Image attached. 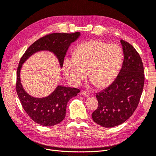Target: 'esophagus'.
<instances>
[{"mask_svg": "<svg viewBox=\"0 0 156 156\" xmlns=\"http://www.w3.org/2000/svg\"><path fill=\"white\" fill-rule=\"evenodd\" d=\"M81 94H82L83 96H86V97H89L90 96V93L87 92V91H83V92H81Z\"/></svg>", "mask_w": 156, "mask_h": 156, "instance_id": "esophagus-1", "label": "esophagus"}]
</instances>
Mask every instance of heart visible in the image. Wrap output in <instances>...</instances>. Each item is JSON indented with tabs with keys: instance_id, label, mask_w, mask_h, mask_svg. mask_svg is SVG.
<instances>
[{
	"instance_id": "obj_1",
	"label": "heart",
	"mask_w": 156,
	"mask_h": 156,
	"mask_svg": "<svg viewBox=\"0 0 156 156\" xmlns=\"http://www.w3.org/2000/svg\"><path fill=\"white\" fill-rule=\"evenodd\" d=\"M122 51L119 45L99 40L83 42L75 49L74 57L66 58L63 71L68 81L78 86L87 78L96 87L111 84L119 73L122 60Z\"/></svg>"
}]
</instances>
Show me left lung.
<instances>
[{
	"mask_svg": "<svg viewBox=\"0 0 156 156\" xmlns=\"http://www.w3.org/2000/svg\"><path fill=\"white\" fill-rule=\"evenodd\" d=\"M124 52L122 67L111 85L96 93L98 107L93 120L104 127L124 123L137 107L144 84L143 64L139 54L129 43L121 40Z\"/></svg>",
	"mask_w": 156,
	"mask_h": 156,
	"instance_id": "1",
	"label": "left lung"
}]
</instances>
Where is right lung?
Returning <instances> with one entry per match:
<instances>
[{
  "mask_svg": "<svg viewBox=\"0 0 156 156\" xmlns=\"http://www.w3.org/2000/svg\"><path fill=\"white\" fill-rule=\"evenodd\" d=\"M80 32L72 34L52 33L34 42L23 54L17 71L16 91L23 108L33 121L44 126H51L59 124L66 116L68 101L76 96L80 90L75 88L58 86L49 96L37 98L30 96L23 88L20 79V72L23 64L28 58L40 51H49L56 56L60 67L70 44L76 40Z\"/></svg>",
  "mask_w": 156,
  "mask_h": 156,
  "instance_id": "right-lung-1",
  "label": "right lung"
}]
</instances>
